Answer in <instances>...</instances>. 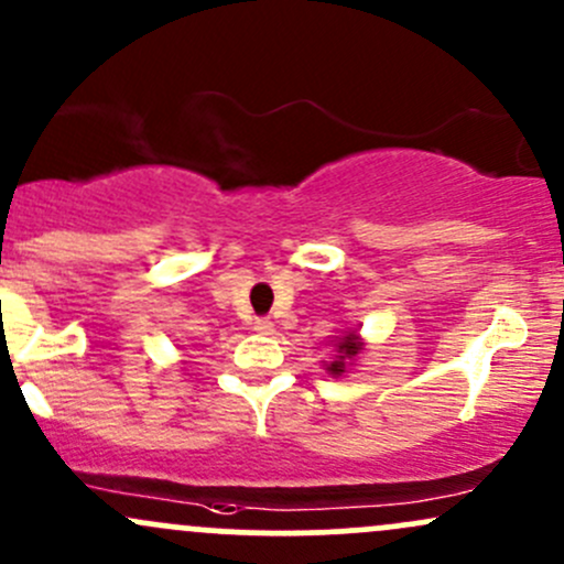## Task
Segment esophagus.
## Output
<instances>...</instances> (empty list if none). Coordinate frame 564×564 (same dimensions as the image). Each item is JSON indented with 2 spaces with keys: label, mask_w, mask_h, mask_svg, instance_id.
I'll list each match as a JSON object with an SVG mask.
<instances>
[{
  "label": "esophagus",
  "mask_w": 564,
  "mask_h": 564,
  "mask_svg": "<svg viewBox=\"0 0 564 564\" xmlns=\"http://www.w3.org/2000/svg\"><path fill=\"white\" fill-rule=\"evenodd\" d=\"M251 329L257 332V334H272V329H275V326H272L270 318H257V321H253Z\"/></svg>",
  "instance_id": "obj_1"
}]
</instances>
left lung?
I'll list each match as a JSON object with an SVG mask.
<instances>
[{
    "instance_id": "left-lung-1",
    "label": "left lung",
    "mask_w": 564,
    "mask_h": 564,
    "mask_svg": "<svg viewBox=\"0 0 564 564\" xmlns=\"http://www.w3.org/2000/svg\"><path fill=\"white\" fill-rule=\"evenodd\" d=\"M334 348H337V358H334L332 364H326V372L339 377L345 372V364H350L352 358L364 350V343L356 332H348L345 337L337 339V345H334Z\"/></svg>"
}]
</instances>
